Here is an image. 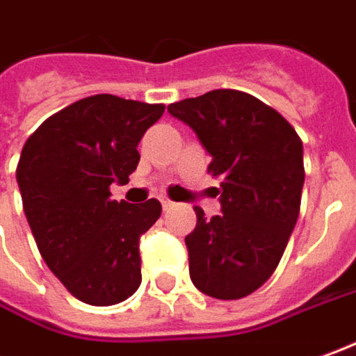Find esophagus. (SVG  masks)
Returning <instances> with one entry per match:
<instances>
[{"label": "esophagus", "mask_w": 356, "mask_h": 356, "mask_svg": "<svg viewBox=\"0 0 356 356\" xmlns=\"http://www.w3.org/2000/svg\"><path fill=\"white\" fill-rule=\"evenodd\" d=\"M161 203H163V209H170V207H174V205H176V203H174L172 200H168L166 195H163V197H161Z\"/></svg>", "instance_id": "1"}]
</instances>
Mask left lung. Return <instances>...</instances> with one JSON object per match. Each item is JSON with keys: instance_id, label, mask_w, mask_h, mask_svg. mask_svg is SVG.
Returning <instances> with one entry per match:
<instances>
[{"instance_id": "left-lung-1", "label": "left lung", "mask_w": 356, "mask_h": 356, "mask_svg": "<svg viewBox=\"0 0 356 356\" xmlns=\"http://www.w3.org/2000/svg\"><path fill=\"white\" fill-rule=\"evenodd\" d=\"M211 154L207 172L220 180V215L186 236L190 277L202 293L238 300L266 283L279 266L300 213L302 141L295 127L248 92L209 90L168 104Z\"/></svg>"}]
</instances>
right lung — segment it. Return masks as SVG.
Listing matches in <instances>:
<instances>
[{
    "mask_svg": "<svg viewBox=\"0 0 356 356\" xmlns=\"http://www.w3.org/2000/svg\"><path fill=\"white\" fill-rule=\"evenodd\" d=\"M163 114L164 104L95 95L44 120L21 151L17 182L38 252L85 305H118L141 285L139 236L163 207L110 200V184L129 182Z\"/></svg>",
    "mask_w": 356,
    "mask_h": 356,
    "instance_id": "1",
    "label": "right lung"
}]
</instances>
